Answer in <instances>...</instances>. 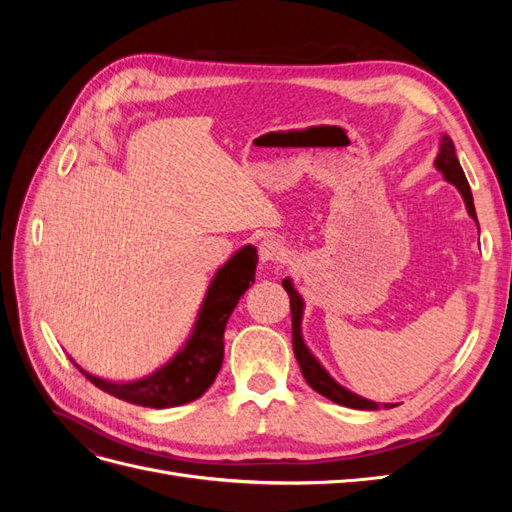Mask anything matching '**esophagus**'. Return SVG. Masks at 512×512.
Wrapping results in <instances>:
<instances>
[{
  "instance_id": "34e87169",
  "label": "esophagus",
  "mask_w": 512,
  "mask_h": 512,
  "mask_svg": "<svg viewBox=\"0 0 512 512\" xmlns=\"http://www.w3.org/2000/svg\"><path fill=\"white\" fill-rule=\"evenodd\" d=\"M260 262H284L286 260V247L280 239L269 237L258 245Z\"/></svg>"
}]
</instances>
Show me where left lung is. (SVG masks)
Returning <instances> with one entry per match:
<instances>
[{
    "mask_svg": "<svg viewBox=\"0 0 512 512\" xmlns=\"http://www.w3.org/2000/svg\"><path fill=\"white\" fill-rule=\"evenodd\" d=\"M436 166L438 170H442V175L446 177L448 183H453L455 188L461 192L463 200H466L468 213L476 220V209H474V200H472V192H470V183L463 175V168L455 156V145L451 141V136H442V145H440V153L436 158ZM284 290L288 292L290 297V316H292V348H294V356H297V363L301 367V374L307 380V384L320 395H324L327 399L335 401L339 406L346 408H356V410H378L380 404L376 401L363 399L359 395H354L350 391H346L344 386H339L327 371L320 367V363L314 359L309 350L305 348L303 339H301V316H303V301L297 294V290L292 288L290 280L282 282ZM386 408H395L393 404H386Z\"/></svg>",
    "mask_w": 512,
    "mask_h": 512,
    "instance_id": "left-lung-1",
    "label": "left lung"
}]
</instances>
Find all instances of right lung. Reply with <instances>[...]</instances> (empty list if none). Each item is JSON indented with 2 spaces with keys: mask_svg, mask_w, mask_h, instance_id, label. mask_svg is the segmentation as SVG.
<instances>
[{
  "mask_svg": "<svg viewBox=\"0 0 512 512\" xmlns=\"http://www.w3.org/2000/svg\"><path fill=\"white\" fill-rule=\"evenodd\" d=\"M256 262V247L245 245L215 273L188 344L156 374L128 384L106 382L83 369L81 374L104 393L134 406L160 410L198 399L213 384L222 367L226 322L243 292L254 284Z\"/></svg>",
  "mask_w": 512,
  "mask_h": 512,
  "instance_id": "add662e5",
  "label": "right lung"
}]
</instances>
